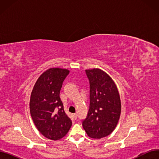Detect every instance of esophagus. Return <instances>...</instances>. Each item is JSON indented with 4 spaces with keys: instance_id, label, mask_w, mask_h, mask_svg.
<instances>
[{
    "instance_id": "34e87169",
    "label": "esophagus",
    "mask_w": 159,
    "mask_h": 159,
    "mask_svg": "<svg viewBox=\"0 0 159 159\" xmlns=\"http://www.w3.org/2000/svg\"><path fill=\"white\" fill-rule=\"evenodd\" d=\"M74 117L75 119H77V114H76V113H74Z\"/></svg>"
}]
</instances>
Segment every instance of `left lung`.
<instances>
[{"mask_svg":"<svg viewBox=\"0 0 159 159\" xmlns=\"http://www.w3.org/2000/svg\"><path fill=\"white\" fill-rule=\"evenodd\" d=\"M89 81V109L82 126L91 138L109 135L116 127L121 111L117 88L110 77L99 69L85 70Z\"/></svg>","mask_w":159,"mask_h":159,"instance_id":"left-lung-1","label":"left lung"}]
</instances>
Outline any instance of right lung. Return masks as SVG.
<instances>
[{
  "mask_svg": "<svg viewBox=\"0 0 159 159\" xmlns=\"http://www.w3.org/2000/svg\"><path fill=\"white\" fill-rule=\"evenodd\" d=\"M69 73V70L61 68L47 70L38 79L31 93L33 121L40 133L51 140L64 137L72 124L60 98L62 84Z\"/></svg>",
  "mask_w": 159,
  "mask_h": 159,
  "instance_id": "right-lung-1",
  "label": "right lung"
}]
</instances>
